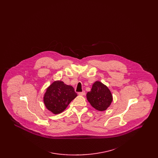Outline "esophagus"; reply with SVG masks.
Segmentation results:
<instances>
[{"mask_svg": "<svg viewBox=\"0 0 158 158\" xmlns=\"http://www.w3.org/2000/svg\"><path fill=\"white\" fill-rule=\"evenodd\" d=\"M78 94L79 95H81V96H83V95H85V94H86V93H85V91H82V92H79L78 93Z\"/></svg>", "mask_w": 158, "mask_h": 158, "instance_id": "1", "label": "esophagus"}]
</instances>
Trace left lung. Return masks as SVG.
I'll return each instance as SVG.
<instances>
[{"label":"left lung","instance_id":"8db88e82","mask_svg":"<svg viewBox=\"0 0 158 158\" xmlns=\"http://www.w3.org/2000/svg\"><path fill=\"white\" fill-rule=\"evenodd\" d=\"M92 106L99 111H105L113 101V95L108 88L99 81L93 83L92 89L86 94Z\"/></svg>","mask_w":158,"mask_h":158}]
</instances>
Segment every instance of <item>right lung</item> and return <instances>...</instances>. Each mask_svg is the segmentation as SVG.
Returning a JSON list of instances; mask_svg holds the SVG:
<instances>
[{
  "mask_svg": "<svg viewBox=\"0 0 158 158\" xmlns=\"http://www.w3.org/2000/svg\"><path fill=\"white\" fill-rule=\"evenodd\" d=\"M77 96L74 88L63 81L52 83L45 90L43 101L46 108L53 113H62L71 101Z\"/></svg>",
  "mask_w": 158,
  "mask_h": 158,
  "instance_id": "right-lung-1",
  "label": "right lung"
}]
</instances>
